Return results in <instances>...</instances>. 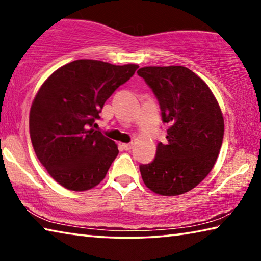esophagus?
Here are the masks:
<instances>
[{
	"instance_id": "esophagus-1",
	"label": "esophagus",
	"mask_w": 261,
	"mask_h": 261,
	"mask_svg": "<svg viewBox=\"0 0 261 261\" xmlns=\"http://www.w3.org/2000/svg\"><path fill=\"white\" fill-rule=\"evenodd\" d=\"M122 147L125 149V151H130V149L132 148V143H129V144H122Z\"/></svg>"
}]
</instances>
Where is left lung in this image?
Here are the masks:
<instances>
[{"label": "left lung", "instance_id": "obj_1", "mask_svg": "<svg viewBox=\"0 0 261 261\" xmlns=\"http://www.w3.org/2000/svg\"><path fill=\"white\" fill-rule=\"evenodd\" d=\"M137 73L152 88L169 124L167 144L159 143L155 159L139 166L141 177L161 196L183 194L214 167L224 134L222 112L207 84L188 68L145 67Z\"/></svg>", "mask_w": 261, "mask_h": 261}]
</instances>
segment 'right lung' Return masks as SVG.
<instances>
[{"instance_id": "right-lung-1", "label": "right lung", "mask_w": 261, "mask_h": 261, "mask_svg": "<svg viewBox=\"0 0 261 261\" xmlns=\"http://www.w3.org/2000/svg\"><path fill=\"white\" fill-rule=\"evenodd\" d=\"M137 64L77 60L53 72L31 106L30 136L48 174L72 191H86L106 177L117 145L93 129L103 105L134 76Z\"/></svg>"}]
</instances>
